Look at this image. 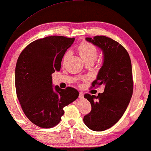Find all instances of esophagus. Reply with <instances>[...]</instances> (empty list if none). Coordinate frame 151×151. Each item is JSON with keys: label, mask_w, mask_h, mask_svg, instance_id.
Here are the masks:
<instances>
[{"label": "esophagus", "mask_w": 151, "mask_h": 151, "mask_svg": "<svg viewBox=\"0 0 151 151\" xmlns=\"http://www.w3.org/2000/svg\"><path fill=\"white\" fill-rule=\"evenodd\" d=\"M79 99H83V98H84V94H83V93H82V92H80V93H79Z\"/></svg>", "instance_id": "34e87169"}]
</instances>
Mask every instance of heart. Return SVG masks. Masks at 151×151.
Returning <instances> with one entry per match:
<instances>
[{
  "label": "heart",
  "instance_id": "b5f03b06",
  "mask_svg": "<svg viewBox=\"0 0 151 151\" xmlns=\"http://www.w3.org/2000/svg\"><path fill=\"white\" fill-rule=\"evenodd\" d=\"M78 51L80 54L82 58L85 60V62L89 60L94 61L96 60L98 55V50L95 46L91 44L90 42L84 41L78 46ZM69 52H67L65 53L64 56V60H65L67 58Z\"/></svg>",
  "mask_w": 151,
  "mask_h": 151
}]
</instances>
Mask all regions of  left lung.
<instances>
[{"instance_id":"obj_1","label":"left lung","mask_w":151,"mask_h":151,"mask_svg":"<svg viewBox=\"0 0 151 151\" xmlns=\"http://www.w3.org/2000/svg\"><path fill=\"white\" fill-rule=\"evenodd\" d=\"M85 39L103 52V65L92 85H104V91L98 96L85 94L92 110L83 121L91 130L103 131L119 121L131 101L133 90L131 61L127 50L111 38L96 36Z\"/></svg>"}]
</instances>
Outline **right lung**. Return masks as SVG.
<instances>
[{
    "label": "right lung",
    "mask_w": 151,
    "mask_h": 151,
    "mask_svg": "<svg viewBox=\"0 0 151 151\" xmlns=\"http://www.w3.org/2000/svg\"><path fill=\"white\" fill-rule=\"evenodd\" d=\"M75 38L50 36L35 40L22 51L15 68L17 95L22 109L32 123L53 127L60 121L63 108L78 97L72 87H53L52 74L60 70L61 61Z\"/></svg>",
    "instance_id": "obj_1"
}]
</instances>
